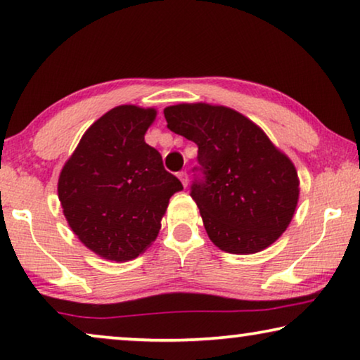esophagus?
Here are the masks:
<instances>
[{
    "label": "esophagus",
    "instance_id": "1",
    "mask_svg": "<svg viewBox=\"0 0 360 360\" xmlns=\"http://www.w3.org/2000/svg\"><path fill=\"white\" fill-rule=\"evenodd\" d=\"M178 178L181 179L182 186L187 187V182H189V179H187V173H186V171H179V173H178Z\"/></svg>",
    "mask_w": 360,
    "mask_h": 360
}]
</instances>
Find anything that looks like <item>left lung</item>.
<instances>
[{
	"label": "left lung",
	"instance_id": "1",
	"mask_svg": "<svg viewBox=\"0 0 360 360\" xmlns=\"http://www.w3.org/2000/svg\"><path fill=\"white\" fill-rule=\"evenodd\" d=\"M168 129L197 145L191 197L220 250L250 255L272 245L298 200L292 161L250 119L224 105L165 109Z\"/></svg>",
	"mask_w": 360,
	"mask_h": 360
}]
</instances>
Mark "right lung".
<instances>
[{
    "label": "right lung",
    "instance_id": "obj_1",
    "mask_svg": "<svg viewBox=\"0 0 360 360\" xmlns=\"http://www.w3.org/2000/svg\"><path fill=\"white\" fill-rule=\"evenodd\" d=\"M155 109L119 105L91 125L58 179L63 214L81 243L130 261L155 241L169 197L182 189L145 141Z\"/></svg>",
    "mask_w": 360,
    "mask_h": 360
}]
</instances>
